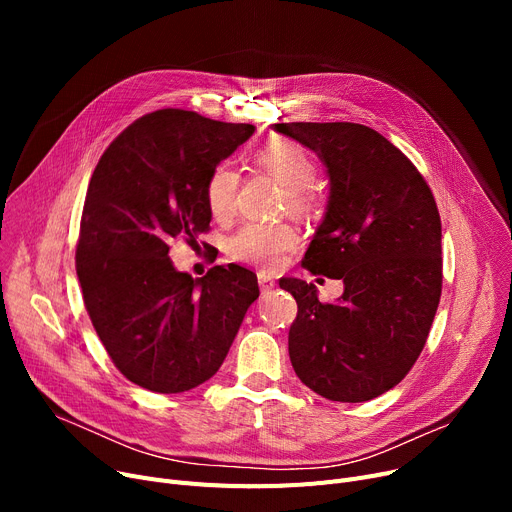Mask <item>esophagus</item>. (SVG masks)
<instances>
[{"instance_id":"esophagus-1","label":"esophagus","mask_w":512,"mask_h":512,"mask_svg":"<svg viewBox=\"0 0 512 512\" xmlns=\"http://www.w3.org/2000/svg\"><path fill=\"white\" fill-rule=\"evenodd\" d=\"M274 286H276V282L270 276L259 274V288H261V292H270V290H274Z\"/></svg>"}]
</instances>
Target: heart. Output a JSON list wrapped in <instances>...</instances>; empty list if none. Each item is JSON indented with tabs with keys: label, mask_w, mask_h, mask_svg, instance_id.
Here are the masks:
<instances>
[{
	"label": "heart",
	"mask_w": 512,
	"mask_h": 512,
	"mask_svg": "<svg viewBox=\"0 0 512 512\" xmlns=\"http://www.w3.org/2000/svg\"><path fill=\"white\" fill-rule=\"evenodd\" d=\"M255 159L265 172H270L286 188L288 201L294 209L305 205V188L313 184L317 164L301 143L276 139L263 145ZM236 184L238 174L228 164H222L211 172L205 195L209 211L215 218H226L232 211ZM294 245H297V232L288 224L249 222L230 238V253L240 261L263 267V270H276Z\"/></svg>",
	"instance_id": "b5f03b06"
}]
</instances>
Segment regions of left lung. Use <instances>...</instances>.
<instances>
[{
	"label": "left lung",
	"mask_w": 512,
	"mask_h": 512,
	"mask_svg": "<svg viewBox=\"0 0 512 512\" xmlns=\"http://www.w3.org/2000/svg\"><path fill=\"white\" fill-rule=\"evenodd\" d=\"M317 153L330 180L303 265L342 280L336 303L282 278L299 313L288 355L299 380L338 402H365L415 365L442 294V224L427 182L380 132L353 122L274 124Z\"/></svg>",
	"instance_id": "8db88e82"
}]
</instances>
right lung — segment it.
<instances>
[{
	"mask_svg": "<svg viewBox=\"0 0 512 512\" xmlns=\"http://www.w3.org/2000/svg\"><path fill=\"white\" fill-rule=\"evenodd\" d=\"M255 132L184 110H157L105 149L80 220L76 274L107 355L145 390L178 394L215 375L259 297L247 267L178 272L170 240L209 228L207 180Z\"/></svg>",
	"mask_w": 512,
	"mask_h": 512,
	"instance_id": "obj_1",
	"label": "right lung"
}]
</instances>
